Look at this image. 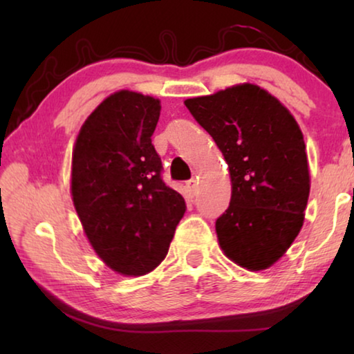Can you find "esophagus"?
Listing matches in <instances>:
<instances>
[{
    "mask_svg": "<svg viewBox=\"0 0 354 354\" xmlns=\"http://www.w3.org/2000/svg\"><path fill=\"white\" fill-rule=\"evenodd\" d=\"M187 189L190 190V194H195L196 189H198V178H192L187 181Z\"/></svg>",
    "mask_w": 354,
    "mask_h": 354,
    "instance_id": "esophagus-1",
    "label": "esophagus"
}]
</instances>
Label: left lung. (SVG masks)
<instances>
[{"label": "left lung", "instance_id": "obj_1", "mask_svg": "<svg viewBox=\"0 0 354 354\" xmlns=\"http://www.w3.org/2000/svg\"><path fill=\"white\" fill-rule=\"evenodd\" d=\"M223 153L230 207L215 221L220 248L247 270H266L295 241L310 179L303 134L292 113L254 84L184 101Z\"/></svg>", "mask_w": 354, "mask_h": 354}]
</instances>
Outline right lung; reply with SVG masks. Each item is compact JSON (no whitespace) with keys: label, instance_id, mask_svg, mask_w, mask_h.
<instances>
[{"label":"right lung","instance_id":"1","mask_svg":"<svg viewBox=\"0 0 354 354\" xmlns=\"http://www.w3.org/2000/svg\"><path fill=\"white\" fill-rule=\"evenodd\" d=\"M160 101L120 91L84 122L71 160V196L107 267L142 277L164 261L185 201L162 181L151 143Z\"/></svg>","mask_w":354,"mask_h":354}]
</instances>
